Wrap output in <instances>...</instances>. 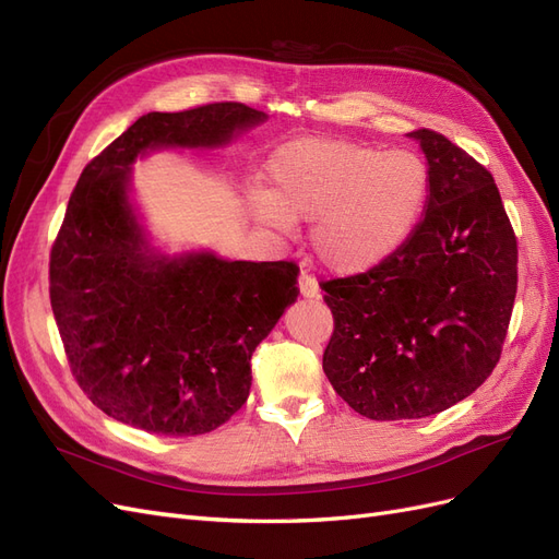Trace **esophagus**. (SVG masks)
Returning a JSON list of instances; mask_svg holds the SVG:
<instances>
[{
    "instance_id": "1",
    "label": "esophagus",
    "mask_w": 559,
    "mask_h": 559,
    "mask_svg": "<svg viewBox=\"0 0 559 559\" xmlns=\"http://www.w3.org/2000/svg\"><path fill=\"white\" fill-rule=\"evenodd\" d=\"M298 289H300L302 298H319V286H317L314 277L308 273H302L298 277Z\"/></svg>"
}]
</instances>
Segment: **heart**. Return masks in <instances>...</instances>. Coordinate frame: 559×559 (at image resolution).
Returning <instances> with one entry per match:
<instances>
[{"label": "heart", "mask_w": 559, "mask_h": 559, "mask_svg": "<svg viewBox=\"0 0 559 559\" xmlns=\"http://www.w3.org/2000/svg\"><path fill=\"white\" fill-rule=\"evenodd\" d=\"M273 189L253 214L275 230L312 222V249L335 275L368 273L411 238L427 198V170L411 151L331 138L284 144L267 165Z\"/></svg>", "instance_id": "1"}]
</instances>
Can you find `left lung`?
I'll return each mask as SVG.
<instances>
[{
    "instance_id": "obj_1",
    "label": "left lung",
    "mask_w": 559,
    "mask_h": 559,
    "mask_svg": "<svg viewBox=\"0 0 559 559\" xmlns=\"http://www.w3.org/2000/svg\"><path fill=\"white\" fill-rule=\"evenodd\" d=\"M408 138L427 158L419 224L382 265L321 284L335 321L324 373L378 421L429 417L476 392L501 357L518 289L492 175L433 130Z\"/></svg>"
}]
</instances>
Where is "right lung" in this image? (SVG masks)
<instances>
[{
	"label": "right lung",
	"instance_id": "obj_1",
	"mask_svg": "<svg viewBox=\"0 0 559 559\" xmlns=\"http://www.w3.org/2000/svg\"><path fill=\"white\" fill-rule=\"evenodd\" d=\"M267 114L238 103L140 116L81 173L50 251V308L83 392L160 436L222 427L251 389V352L298 298L289 261L167 253L132 200L154 151L224 148Z\"/></svg>",
	"mask_w": 559,
	"mask_h": 559
}]
</instances>
